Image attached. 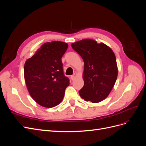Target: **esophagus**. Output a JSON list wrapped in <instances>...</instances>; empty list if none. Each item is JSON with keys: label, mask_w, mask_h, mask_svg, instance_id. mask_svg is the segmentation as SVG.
Returning a JSON list of instances; mask_svg holds the SVG:
<instances>
[{"label": "esophagus", "mask_w": 146, "mask_h": 146, "mask_svg": "<svg viewBox=\"0 0 146 146\" xmlns=\"http://www.w3.org/2000/svg\"><path fill=\"white\" fill-rule=\"evenodd\" d=\"M75 77H75V76H74V75H73V76H70V78H71V79H72V80H74V79H75Z\"/></svg>", "instance_id": "34e87169"}]
</instances>
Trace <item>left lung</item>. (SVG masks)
Here are the masks:
<instances>
[{"instance_id": "obj_1", "label": "left lung", "mask_w": 146, "mask_h": 146, "mask_svg": "<svg viewBox=\"0 0 146 146\" xmlns=\"http://www.w3.org/2000/svg\"><path fill=\"white\" fill-rule=\"evenodd\" d=\"M84 61V86L79 94L85 101L98 103L112 90L117 77L115 55L105 44L85 39L71 44Z\"/></svg>"}]
</instances>
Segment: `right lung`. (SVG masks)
Listing matches in <instances>:
<instances>
[{
  "instance_id": "obj_1",
  "label": "right lung",
  "mask_w": 146,
  "mask_h": 146,
  "mask_svg": "<svg viewBox=\"0 0 146 146\" xmlns=\"http://www.w3.org/2000/svg\"><path fill=\"white\" fill-rule=\"evenodd\" d=\"M68 47L64 42H47L25 61L26 86L32 99L42 107H54L64 98L69 80L64 75L61 58Z\"/></svg>"
}]
</instances>
